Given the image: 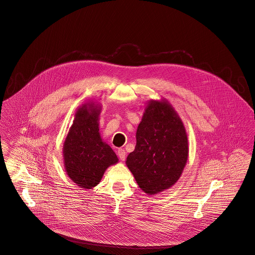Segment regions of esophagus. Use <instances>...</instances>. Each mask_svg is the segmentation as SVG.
<instances>
[{
	"instance_id": "esophagus-1",
	"label": "esophagus",
	"mask_w": 255,
	"mask_h": 255,
	"mask_svg": "<svg viewBox=\"0 0 255 255\" xmlns=\"http://www.w3.org/2000/svg\"><path fill=\"white\" fill-rule=\"evenodd\" d=\"M118 155L120 158V160L124 161L125 158H126V151L124 149H122V148H119L118 150Z\"/></svg>"
}]
</instances>
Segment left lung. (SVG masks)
<instances>
[{"label": "left lung", "mask_w": 255, "mask_h": 255, "mask_svg": "<svg viewBox=\"0 0 255 255\" xmlns=\"http://www.w3.org/2000/svg\"><path fill=\"white\" fill-rule=\"evenodd\" d=\"M136 140L126 165L138 187L148 195L172 187L183 172L189 149L183 122L166 99L148 101Z\"/></svg>", "instance_id": "obj_1"}]
</instances>
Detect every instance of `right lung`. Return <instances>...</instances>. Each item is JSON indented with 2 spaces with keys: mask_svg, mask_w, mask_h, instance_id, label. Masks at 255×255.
Returning a JSON list of instances; mask_svg holds the SVG:
<instances>
[{
  "mask_svg": "<svg viewBox=\"0 0 255 255\" xmlns=\"http://www.w3.org/2000/svg\"><path fill=\"white\" fill-rule=\"evenodd\" d=\"M101 104L89 101L81 105L63 144L64 167L67 175L80 188L98 185L106 170L118 163L113 148L99 132Z\"/></svg>",
  "mask_w": 255,
  "mask_h": 255,
  "instance_id": "right-lung-1",
  "label": "right lung"
}]
</instances>
